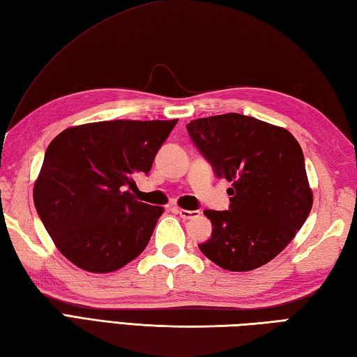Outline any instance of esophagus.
<instances>
[{"instance_id": "obj_1", "label": "esophagus", "mask_w": 357, "mask_h": 357, "mask_svg": "<svg viewBox=\"0 0 357 357\" xmlns=\"http://www.w3.org/2000/svg\"><path fill=\"white\" fill-rule=\"evenodd\" d=\"M178 213L181 218L184 219H193L196 216H199L198 210H185V208H178Z\"/></svg>"}]
</instances>
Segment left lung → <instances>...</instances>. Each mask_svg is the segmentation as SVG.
Here are the masks:
<instances>
[{
    "instance_id": "8db88e82",
    "label": "left lung",
    "mask_w": 357,
    "mask_h": 357,
    "mask_svg": "<svg viewBox=\"0 0 357 357\" xmlns=\"http://www.w3.org/2000/svg\"><path fill=\"white\" fill-rule=\"evenodd\" d=\"M187 130L231 183L230 208L204 211L213 233L199 250L224 270L262 267L290 244L313 206L299 142L284 127L239 113L193 119Z\"/></svg>"
}]
</instances>
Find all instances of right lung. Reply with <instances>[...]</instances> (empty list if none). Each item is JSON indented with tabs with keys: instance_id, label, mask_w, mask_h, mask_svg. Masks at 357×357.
<instances>
[{
	"instance_id": "1",
	"label": "right lung",
	"mask_w": 357,
	"mask_h": 357,
	"mask_svg": "<svg viewBox=\"0 0 357 357\" xmlns=\"http://www.w3.org/2000/svg\"><path fill=\"white\" fill-rule=\"evenodd\" d=\"M178 119H115L69 127L53 139L33 185L53 244L78 268L110 273L147 247L164 208L135 198Z\"/></svg>"
}]
</instances>
